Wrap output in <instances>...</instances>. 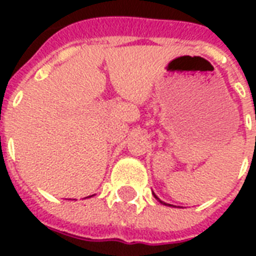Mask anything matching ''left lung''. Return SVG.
I'll return each instance as SVG.
<instances>
[{"instance_id": "obj_1", "label": "left lung", "mask_w": 256, "mask_h": 256, "mask_svg": "<svg viewBox=\"0 0 256 256\" xmlns=\"http://www.w3.org/2000/svg\"><path fill=\"white\" fill-rule=\"evenodd\" d=\"M160 203H164V202H160ZM164 204H166V203H164ZM168 206H170V204H168Z\"/></svg>"}]
</instances>
